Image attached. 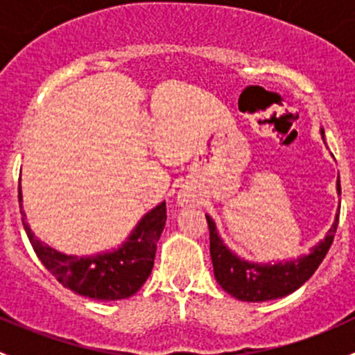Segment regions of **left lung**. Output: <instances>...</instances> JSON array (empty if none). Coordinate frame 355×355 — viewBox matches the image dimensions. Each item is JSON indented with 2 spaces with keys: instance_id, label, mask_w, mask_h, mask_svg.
Wrapping results in <instances>:
<instances>
[{
  "instance_id": "left-lung-1",
  "label": "left lung",
  "mask_w": 355,
  "mask_h": 355,
  "mask_svg": "<svg viewBox=\"0 0 355 355\" xmlns=\"http://www.w3.org/2000/svg\"><path fill=\"white\" fill-rule=\"evenodd\" d=\"M336 187H338L336 191L340 194L342 192L340 178ZM338 216L340 214H336L335 223L328 230L327 237L316 247H313L311 254L295 261L277 264H256L235 256L220 239L213 220L206 216L207 228H209V252L211 259H213L214 278L225 292L234 295L235 299L244 300V302H264V300L288 295L302 287L313 277L318 266L323 263L336 234Z\"/></svg>"
}]
</instances>
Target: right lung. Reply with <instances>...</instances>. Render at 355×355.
I'll use <instances>...</instances> for the list:
<instances>
[{
    "mask_svg": "<svg viewBox=\"0 0 355 355\" xmlns=\"http://www.w3.org/2000/svg\"><path fill=\"white\" fill-rule=\"evenodd\" d=\"M19 202L20 213L24 214V228L35 254L46 270L65 288L98 300L127 299L134 295L151 275L157 241L166 223V202L149 211L120 249L91 257L67 256L39 242L25 220L20 189Z\"/></svg>",
    "mask_w": 355,
    "mask_h": 355,
    "instance_id": "add662e5",
    "label": "right lung"
}]
</instances>
